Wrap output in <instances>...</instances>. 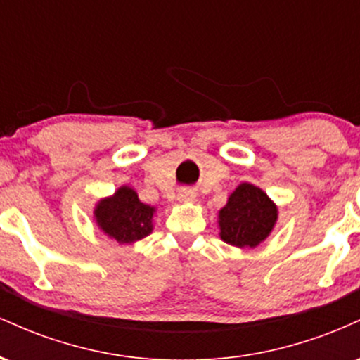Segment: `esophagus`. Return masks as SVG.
Returning a JSON list of instances; mask_svg holds the SVG:
<instances>
[{
	"instance_id": "obj_1",
	"label": "esophagus",
	"mask_w": 360,
	"mask_h": 360,
	"mask_svg": "<svg viewBox=\"0 0 360 360\" xmlns=\"http://www.w3.org/2000/svg\"><path fill=\"white\" fill-rule=\"evenodd\" d=\"M177 200H179L181 203H193V201H196V193L189 188H183L179 194H177Z\"/></svg>"
}]
</instances>
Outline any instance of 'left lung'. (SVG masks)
<instances>
[{
  "label": "left lung",
  "instance_id": "1",
  "mask_svg": "<svg viewBox=\"0 0 360 360\" xmlns=\"http://www.w3.org/2000/svg\"><path fill=\"white\" fill-rule=\"evenodd\" d=\"M278 205L259 186L240 183L218 212L220 238L238 249H255L278 223Z\"/></svg>",
  "mask_w": 360,
  "mask_h": 360
}]
</instances>
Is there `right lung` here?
Returning <instances> with one entry per match:
<instances>
[{"label":"right lung","mask_w":360,"mask_h":360,"mask_svg":"<svg viewBox=\"0 0 360 360\" xmlns=\"http://www.w3.org/2000/svg\"><path fill=\"white\" fill-rule=\"evenodd\" d=\"M155 213V206L142 203L137 191L123 184L111 196L98 200L93 208V220L106 237L125 245L152 233Z\"/></svg>","instance_id":"add662e5"}]
</instances>
